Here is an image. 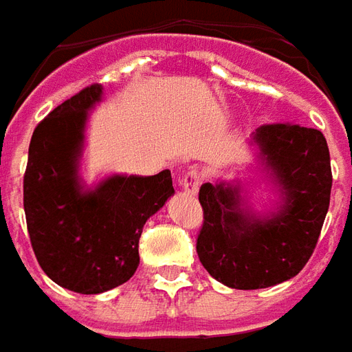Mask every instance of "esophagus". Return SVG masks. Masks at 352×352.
<instances>
[{"label":"esophagus","mask_w":352,"mask_h":352,"mask_svg":"<svg viewBox=\"0 0 352 352\" xmlns=\"http://www.w3.org/2000/svg\"><path fill=\"white\" fill-rule=\"evenodd\" d=\"M204 178V172L199 168V166H191L184 176L180 178V186L182 189L188 193V195H195L197 191H199V186H201V182Z\"/></svg>","instance_id":"34e87169"}]
</instances>
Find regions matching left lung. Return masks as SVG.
I'll return each mask as SVG.
<instances>
[{"label": "left lung", "instance_id": "obj_1", "mask_svg": "<svg viewBox=\"0 0 352 352\" xmlns=\"http://www.w3.org/2000/svg\"><path fill=\"white\" fill-rule=\"evenodd\" d=\"M280 191V204L258 216L233 184H203L197 254L216 280L236 290L275 286L305 267L330 206L331 166L324 134L294 123L261 124L252 134Z\"/></svg>", "mask_w": 352, "mask_h": 352}]
</instances>
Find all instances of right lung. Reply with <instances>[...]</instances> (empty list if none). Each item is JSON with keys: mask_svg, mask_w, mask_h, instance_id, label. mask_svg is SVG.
Returning a JSON list of instances; mask_svg holds the SVG:
<instances>
[{"mask_svg": "<svg viewBox=\"0 0 352 352\" xmlns=\"http://www.w3.org/2000/svg\"><path fill=\"white\" fill-rule=\"evenodd\" d=\"M102 85L85 87L37 124L24 172L30 243L51 280L77 294L126 283L140 263L144 223L174 193L170 170L109 176L83 191L77 176L89 109Z\"/></svg>", "mask_w": 352, "mask_h": 352, "instance_id": "1", "label": "right lung"}]
</instances>
